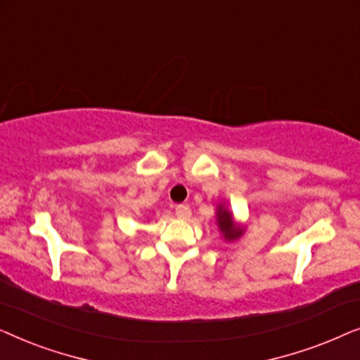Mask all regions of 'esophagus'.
<instances>
[{"instance_id":"esophagus-1","label":"esophagus","mask_w":360,"mask_h":360,"mask_svg":"<svg viewBox=\"0 0 360 360\" xmlns=\"http://www.w3.org/2000/svg\"><path fill=\"white\" fill-rule=\"evenodd\" d=\"M175 214H176V218H180V219H188L191 216L190 206L188 205H179L175 208Z\"/></svg>"}]
</instances>
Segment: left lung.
<instances>
[{
    "mask_svg": "<svg viewBox=\"0 0 360 360\" xmlns=\"http://www.w3.org/2000/svg\"><path fill=\"white\" fill-rule=\"evenodd\" d=\"M216 216H218V226H219L221 233H223V236H224V239L234 240V239H238L240 234H243V228H239V226L234 224L233 214H231L228 210H224L223 206H219Z\"/></svg>",
    "mask_w": 360,
    "mask_h": 360,
    "instance_id": "1",
    "label": "left lung"
}]
</instances>
